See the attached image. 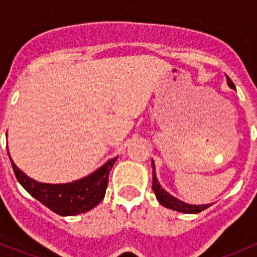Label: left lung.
Here are the masks:
<instances>
[{
  "label": "left lung",
  "mask_w": 257,
  "mask_h": 257,
  "mask_svg": "<svg viewBox=\"0 0 257 257\" xmlns=\"http://www.w3.org/2000/svg\"><path fill=\"white\" fill-rule=\"evenodd\" d=\"M226 81H228L229 87L235 88L234 83L231 82V79L229 78L228 76H226ZM152 167H153V185H152V189H153L154 194H156L157 199H158V202H160L161 205L170 208V210H175L184 213H198L201 212V211L210 207L211 205H189V203H185V202L180 201V199L175 198V197L171 196L170 193L166 192V190L161 187L160 181L157 180L156 170H154L156 169V167H154V161H152Z\"/></svg>",
  "instance_id": "obj_1"
}]
</instances>
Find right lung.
I'll return each mask as SVG.
<instances>
[{"mask_svg": "<svg viewBox=\"0 0 257 257\" xmlns=\"http://www.w3.org/2000/svg\"><path fill=\"white\" fill-rule=\"evenodd\" d=\"M117 158L109 160L86 178L67 184L38 183L17 167L11 157L10 161L18 181L32 197L60 216H74L87 212L103 201L108 187L109 172Z\"/></svg>", "mask_w": 257, "mask_h": 257, "instance_id": "1", "label": "right lung"}]
</instances>
